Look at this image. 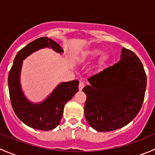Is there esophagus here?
Returning <instances> with one entry per match:
<instances>
[{"mask_svg": "<svg viewBox=\"0 0 155 155\" xmlns=\"http://www.w3.org/2000/svg\"><path fill=\"white\" fill-rule=\"evenodd\" d=\"M85 82H79V91H82V89H83V87H85Z\"/></svg>", "mask_w": 155, "mask_h": 155, "instance_id": "34e87169", "label": "esophagus"}]
</instances>
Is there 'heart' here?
<instances>
[{
	"instance_id": "heart-1",
	"label": "heart",
	"mask_w": 155,
	"mask_h": 155,
	"mask_svg": "<svg viewBox=\"0 0 155 155\" xmlns=\"http://www.w3.org/2000/svg\"><path fill=\"white\" fill-rule=\"evenodd\" d=\"M101 50L98 49V48H88V49L85 50V51H82L80 54L81 58L82 59H91L94 58L97 56L101 54ZM109 56L107 54H102L98 58L97 62L96 69H101L103 67L105 66L109 61Z\"/></svg>"
}]
</instances>
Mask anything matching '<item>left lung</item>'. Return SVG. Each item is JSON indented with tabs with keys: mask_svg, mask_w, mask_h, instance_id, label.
Returning a JSON list of instances; mask_svg holds the SVG:
<instances>
[{
	"mask_svg": "<svg viewBox=\"0 0 155 155\" xmlns=\"http://www.w3.org/2000/svg\"><path fill=\"white\" fill-rule=\"evenodd\" d=\"M82 91L87 97L85 117L97 131L123 127L137 115L143 106L147 77L134 51L123 48L121 60L88 79Z\"/></svg>",
	"mask_w": 155,
	"mask_h": 155,
	"instance_id": "obj_1",
	"label": "left lung"
}]
</instances>
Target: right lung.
<instances>
[{"mask_svg":"<svg viewBox=\"0 0 155 155\" xmlns=\"http://www.w3.org/2000/svg\"><path fill=\"white\" fill-rule=\"evenodd\" d=\"M43 48H51L56 52L64 51L60 45L48 37L34 40L17 53L8 76V86L12 109L24 124L34 129L50 130L59 124L64 107L79 91V80L61 82L43 102L34 104L23 94L20 83L22 61L34 51Z\"/></svg>","mask_w":155,"mask_h":155,"instance_id":"1","label":"right lung"}]
</instances>
